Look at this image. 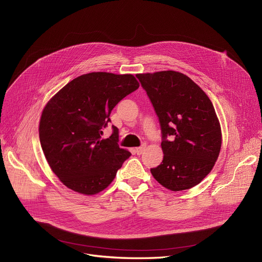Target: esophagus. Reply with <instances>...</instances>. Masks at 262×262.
Segmentation results:
<instances>
[{
  "label": "esophagus",
  "mask_w": 262,
  "mask_h": 262,
  "mask_svg": "<svg viewBox=\"0 0 262 262\" xmlns=\"http://www.w3.org/2000/svg\"><path fill=\"white\" fill-rule=\"evenodd\" d=\"M144 149H145V145H141V146H139V147H136V148H135V153H136L137 155H141V154L144 152Z\"/></svg>",
  "instance_id": "1"
}]
</instances>
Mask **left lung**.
<instances>
[{
    "instance_id": "left-lung-1",
    "label": "left lung",
    "mask_w": 262,
    "mask_h": 262,
    "mask_svg": "<svg viewBox=\"0 0 262 262\" xmlns=\"http://www.w3.org/2000/svg\"><path fill=\"white\" fill-rule=\"evenodd\" d=\"M159 118L162 162L150 169L171 191L199 185L212 170L222 145L214 107L200 86L176 71L137 74Z\"/></svg>"
}]
</instances>
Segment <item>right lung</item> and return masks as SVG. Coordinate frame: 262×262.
I'll return each instance as SVG.
<instances>
[{
	"mask_svg": "<svg viewBox=\"0 0 262 262\" xmlns=\"http://www.w3.org/2000/svg\"><path fill=\"white\" fill-rule=\"evenodd\" d=\"M139 88L133 74L91 72L61 88L45 106L39 138L50 168L69 189L93 195L106 189L130 153L119 130L102 139L115 106Z\"/></svg>",
	"mask_w": 262,
	"mask_h": 262,
	"instance_id": "1",
	"label": "right lung"
}]
</instances>
